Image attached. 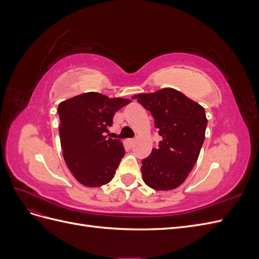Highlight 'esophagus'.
Segmentation results:
<instances>
[{"label":"esophagus","mask_w":259,"mask_h":259,"mask_svg":"<svg viewBox=\"0 0 259 259\" xmlns=\"http://www.w3.org/2000/svg\"><path fill=\"white\" fill-rule=\"evenodd\" d=\"M134 145H135V140L134 139H128L127 140V146L130 148H133V147H134Z\"/></svg>","instance_id":"obj_1"}]
</instances>
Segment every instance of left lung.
I'll list each match as a JSON object with an SVG mask.
<instances>
[{
    "label": "left lung",
    "instance_id": "8db88e82",
    "mask_svg": "<svg viewBox=\"0 0 259 259\" xmlns=\"http://www.w3.org/2000/svg\"><path fill=\"white\" fill-rule=\"evenodd\" d=\"M133 98L151 112L162 137L159 148L152 149L142 161L144 182L158 191L175 189L193 168L204 143V108L174 89L138 94Z\"/></svg>",
    "mask_w": 259,
    "mask_h": 259
}]
</instances>
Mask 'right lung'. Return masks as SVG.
I'll return each mask as SVG.
<instances>
[{
    "instance_id": "right-lung-1",
    "label": "right lung",
    "mask_w": 259,
    "mask_h": 259,
    "mask_svg": "<svg viewBox=\"0 0 259 259\" xmlns=\"http://www.w3.org/2000/svg\"><path fill=\"white\" fill-rule=\"evenodd\" d=\"M131 103L89 92L58 106L62 154L74 178L86 187L111 182L125 150L119 139L108 138L114 113Z\"/></svg>"
}]
</instances>
